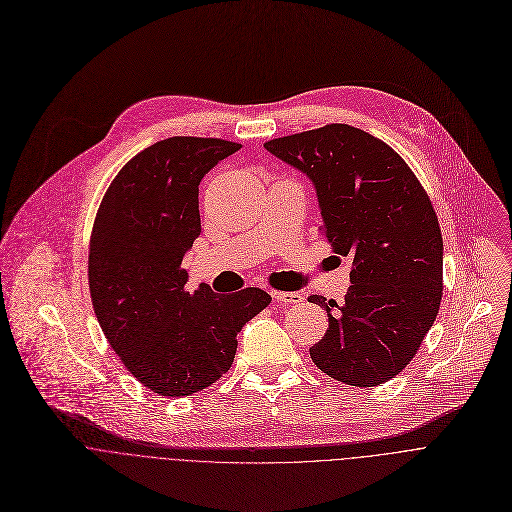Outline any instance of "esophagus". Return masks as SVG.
I'll use <instances>...</instances> for the list:
<instances>
[{
  "label": "esophagus",
  "mask_w": 512,
  "mask_h": 512,
  "mask_svg": "<svg viewBox=\"0 0 512 512\" xmlns=\"http://www.w3.org/2000/svg\"><path fill=\"white\" fill-rule=\"evenodd\" d=\"M271 295H273L275 301L287 303V305H295V303H301V301H303V295L297 293V291H273Z\"/></svg>",
  "instance_id": "34e87169"
}]
</instances>
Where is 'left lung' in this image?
I'll use <instances>...</instances> for the list:
<instances>
[{
  "label": "left lung",
  "mask_w": 512,
  "mask_h": 512,
  "mask_svg": "<svg viewBox=\"0 0 512 512\" xmlns=\"http://www.w3.org/2000/svg\"><path fill=\"white\" fill-rule=\"evenodd\" d=\"M265 148L309 177L323 237L352 257L342 305L309 297L329 321L309 348L313 364L350 386L392 380L416 356L442 299V233L426 191L394 148L348 124L273 138Z\"/></svg>",
  "instance_id": "left-lung-1"
}]
</instances>
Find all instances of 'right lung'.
<instances>
[{"instance_id": "right-lung-1", "label": "right lung", "mask_w": 512, "mask_h": 512, "mask_svg": "<svg viewBox=\"0 0 512 512\" xmlns=\"http://www.w3.org/2000/svg\"><path fill=\"white\" fill-rule=\"evenodd\" d=\"M241 144L173 136L138 152L96 213L88 283L94 313L126 370L158 396H189L229 372L237 333L271 303L259 287L187 291L185 253L201 235L199 185Z\"/></svg>"}]
</instances>
